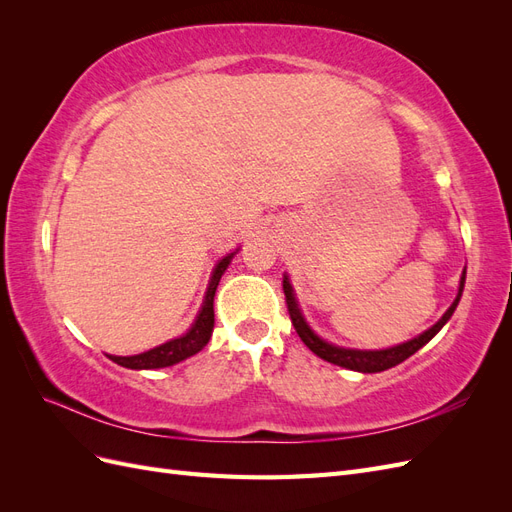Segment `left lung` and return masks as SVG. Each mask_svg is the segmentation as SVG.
Masks as SVG:
<instances>
[{
    "instance_id": "left-lung-1",
    "label": "left lung",
    "mask_w": 512,
    "mask_h": 512,
    "mask_svg": "<svg viewBox=\"0 0 512 512\" xmlns=\"http://www.w3.org/2000/svg\"><path fill=\"white\" fill-rule=\"evenodd\" d=\"M463 284H466V271L461 273L459 292H457L453 305L446 309V314L436 324H433L431 329H427L425 333L410 339V342H406V344H399V346L386 348V350H352V348H342V346H335V344L324 342V339L318 337L312 331V327H309V324L305 322L301 309H299V303H297V297H294V290L290 286L288 275H284V294H286V305H288L290 320L294 324V331L299 333V337L303 339V344L309 350H312L316 356H320V359L329 361L333 365L346 367V369H352V371H361V374H376V371L391 369V367L399 365L401 361H406L408 356H412L416 350H421L429 342V339L444 327V324L448 322V318L453 316L455 307L459 305Z\"/></svg>"
}]
</instances>
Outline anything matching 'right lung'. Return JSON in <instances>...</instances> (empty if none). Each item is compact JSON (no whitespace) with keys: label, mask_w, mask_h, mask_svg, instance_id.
Listing matches in <instances>:
<instances>
[{"label":"right lung","mask_w":512,"mask_h":512,"mask_svg":"<svg viewBox=\"0 0 512 512\" xmlns=\"http://www.w3.org/2000/svg\"><path fill=\"white\" fill-rule=\"evenodd\" d=\"M237 252H232L228 256H224L218 265L213 269V275L209 280L207 292H205V301L203 307H200V312L194 320V324L190 327L188 333H183L177 339H170V342L158 346V348H151L147 352L141 354H134V356H111L108 354V359L115 361L121 367H128V369H160V367H170L175 363H181L188 359V356L196 354L207 346V342L211 339L213 333V297H215V290H218L220 284V277L224 275V271L228 269L232 256Z\"/></svg>","instance_id":"obj_1"}]
</instances>
